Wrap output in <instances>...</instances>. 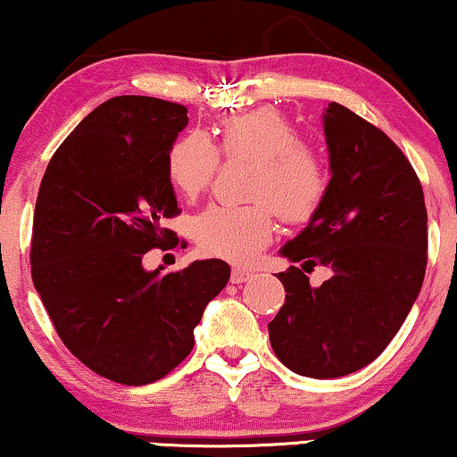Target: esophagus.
I'll return each instance as SVG.
<instances>
[{
    "label": "esophagus",
    "mask_w": 457,
    "mask_h": 457,
    "mask_svg": "<svg viewBox=\"0 0 457 457\" xmlns=\"http://www.w3.org/2000/svg\"><path fill=\"white\" fill-rule=\"evenodd\" d=\"M249 270H245V268H233V272H230V283L233 285H239V283H245V280L249 278Z\"/></svg>",
    "instance_id": "obj_1"
}]
</instances>
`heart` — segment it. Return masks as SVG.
<instances>
[{
	"label": "heart",
	"instance_id": "heart-1",
	"mask_svg": "<svg viewBox=\"0 0 457 457\" xmlns=\"http://www.w3.org/2000/svg\"><path fill=\"white\" fill-rule=\"evenodd\" d=\"M216 139L214 147L197 133L180 137L168 152L166 172L180 195L195 199L216 177L218 154L252 162L247 197L253 204L210 205L193 220V235L205 253L247 262L270 241L274 212L291 224L316 214L327 197V166L314 149L299 143L295 127L270 108L222 118Z\"/></svg>",
	"mask_w": 457,
	"mask_h": 457
}]
</instances>
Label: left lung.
Returning <instances> with one entry per match:
<instances>
[{
	"mask_svg": "<svg viewBox=\"0 0 457 457\" xmlns=\"http://www.w3.org/2000/svg\"><path fill=\"white\" fill-rule=\"evenodd\" d=\"M330 180L308 227L280 249L291 262L328 265L312 287L297 266L278 272L285 303L268 324L289 370L337 378L377 360L397 335L427 270V205L402 149L341 104L322 116Z\"/></svg>",
	"mask_w": 457,
	"mask_h": 457,
	"instance_id": "8db88e82",
	"label": "left lung"
}]
</instances>
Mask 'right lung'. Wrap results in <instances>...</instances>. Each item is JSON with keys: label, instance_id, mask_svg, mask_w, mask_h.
Here are the masks:
<instances>
[{"label": "right lung", "instance_id": "obj_1", "mask_svg": "<svg viewBox=\"0 0 457 457\" xmlns=\"http://www.w3.org/2000/svg\"><path fill=\"white\" fill-rule=\"evenodd\" d=\"M189 116L180 104L112 97L55 149L35 204L30 274L55 333L87 368L120 385L164 378L193 349V328L230 266L197 260L160 274L180 214L166 158Z\"/></svg>", "mask_w": 457, "mask_h": 457}]
</instances>
